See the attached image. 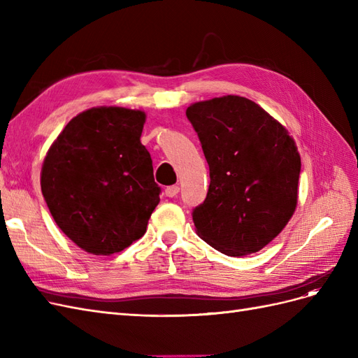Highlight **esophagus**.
Instances as JSON below:
<instances>
[{"label":"esophagus","instance_id":"esophagus-1","mask_svg":"<svg viewBox=\"0 0 358 358\" xmlns=\"http://www.w3.org/2000/svg\"><path fill=\"white\" fill-rule=\"evenodd\" d=\"M178 192H179V187H178V185L167 187V188H166V191H164L166 197H176V196H178Z\"/></svg>","mask_w":358,"mask_h":358}]
</instances>
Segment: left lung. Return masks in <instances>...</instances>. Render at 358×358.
<instances>
[{
    "mask_svg": "<svg viewBox=\"0 0 358 358\" xmlns=\"http://www.w3.org/2000/svg\"><path fill=\"white\" fill-rule=\"evenodd\" d=\"M187 117L210 175L206 200L192 210L197 234L229 257L258 252L296 210L301 162L294 140L239 95L194 103Z\"/></svg>",
    "mask_w": 358,
    "mask_h": 358,
    "instance_id": "1",
    "label": "left lung"
}]
</instances>
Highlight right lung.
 <instances>
[{
	"label": "right lung",
	"mask_w": 358,
	"mask_h": 358,
	"mask_svg": "<svg viewBox=\"0 0 358 358\" xmlns=\"http://www.w3.org/2000/svg\"><path fill=\"white\" fill-rule=\"evenodd\" d=\"M145 121L142 110L92 107L48 150L43 197L62 233L86 252H121L146 233L161 188L140 142Z\"/></svg>",
	"instance_id": "obj_1"
}]
</instances>
